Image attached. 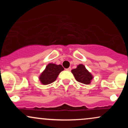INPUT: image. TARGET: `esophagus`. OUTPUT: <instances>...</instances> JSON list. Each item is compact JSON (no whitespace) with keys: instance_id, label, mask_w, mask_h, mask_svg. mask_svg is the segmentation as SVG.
Returning <instances> with one entry per match:
<instances>
[{"instance_id":"esophagus-1","label":"esophagus","mask_w":128,"mask_h":128,"mask_svg":"<svg viewBox=\"0 0 128 128\" xmlns=\"http://www.w3.org/2000/svg\"><path fill=\"white\" fill-rule=\"evenodd\" d=\"M66 70H67V71H71V67H69V68H67Z\"/></svg>"}]
</instances>
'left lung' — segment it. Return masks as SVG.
<instances>
[{
  "label": "left lung",
  "instance_id": "1",
  "mask_svg": "<svg viewBox=\"0 0 128 128\" xmlns=\"http://www.w3.org/2000/svg\"><path fill=\"white\" fill-rule=\"evenodd\" d=\"M72 73L78 82L86 85L90 84L93 78L92 74L86 70L83 64H79L76 68L72 70Z\"/></svg>",
  "mask_w": 128,
  "mask_h": 128
}]
</instances>
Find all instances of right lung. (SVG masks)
<instances>
[{
  "label": "right lung",
  "instance_id": "right-lung-1",
  "mask_svg": "<svg viewBox=\"0 0 128 128\" xmlns=\"http://www.w3.org/2000/svg\"><path fill=\"white\" fill-rule=\"evenodd\" d=\"M63 70L64 68L61 65L49 63L40 76L39 79L41 83L43 85H48L54 82L56 80L60 72Z\"/></svg>",
  "mask_w": 128,
  "mask_h": 128
}]
</instances>
